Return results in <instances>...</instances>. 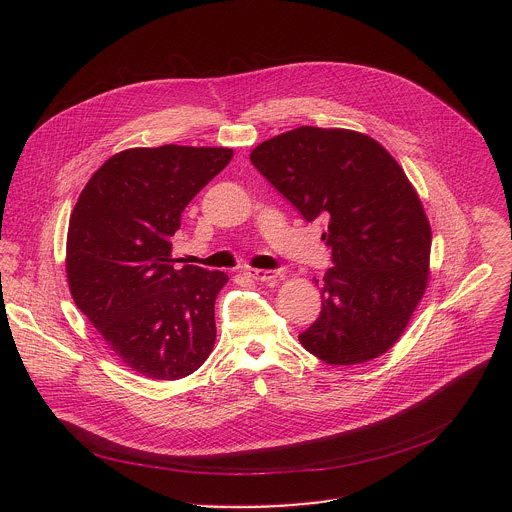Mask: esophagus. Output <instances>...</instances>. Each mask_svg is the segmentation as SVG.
I'll return each instance as SVG.
<instances>
[{
    "label": "esophagus",
    "instance_id": "34e87169",
    "mask_svg": "<svg viewBox=\"0 0 512 512\" xmlns=\"http://www.w3.org/2000/svg\"><path fill=\"white\" fill-rule=\"evenodd\" d=\"M250 278H254L256 282H276L278 274L274 270H248L246 272Z\"/></svg>",
    "mask_w": 512,
    "mask_h": 512
}]
</instances>
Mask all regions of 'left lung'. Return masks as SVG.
<instances>
[{
    "label": "left lung",
    "mask_w": 512,
    "mask_h": 512,
    "mask_svg": "<svg viewBox=\"0 0 512 512\" xmlns=\"http://www.w3.org/2000/svg\"><path fill=\"white\" fill-rule=\"evenodd\" d=\"M307 222L319 220L333 266L321 313L299 343L327 365L386 353L428 284L432 228L396 159L365 134L301 126L250 153ZM317 282V280H315Z\"/></svg>",
    "instance_id": "1"
}]
</instances>
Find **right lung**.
<instances>
[{"label":"right lung","instance_id":"right-lung-1","mask_svg":"<svg viewBox=\"0 0 512 512\" xmlns=\"http://www.w3.org/2000/svg\"><path fill=\"white\" fill-rule=\"evenodd\" d=\"M228 147L161 146L110 157L74 205L67 278L110 351L151 380H177L213 351L228 276L173 268L171 236L191 199L228 165Z\"/></svg>","mask_w":512,"mask_h":512}]
</instances>
